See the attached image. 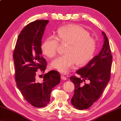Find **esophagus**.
Segmentation results:
<instances>
[{"label": "esophagus", "mask_w": 121, "mask_h": 121, "mask_svg": "<svg viewBox=\"0 0 121 121\" xmlns=\"http://www.w3.org/2000/svg\"><path fill=\"white\" fill-rule=\"evenodd\" d=\"M61 79L62 80H66L67 79V78L65 77V76H64V75H61Z\"/></svg>", "instance_id": "esophagus-1"}]
</instances>
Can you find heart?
Returning <instances> with one entry per match:
<instances>
[{"mask_svg":"<svg viewBox=\"0 0 121 121\" xmlns=\"http://www.w3.org/2000/svg\"><path fill=\"white\" fill-rule=\"evenodd\" d=\"M67 43L65 54L57 57L51 63L52 68L66 73L76 63L78 66L86 64L92 58L96 49V43L89 33L81 26L69 24L59 28L57 36H49L43 42V53L49 58L56 56L59 46Z\"/></svg>","mask_w":121,"mask_h":121,"instance_id":"1","label":"heart"}]
</instances>
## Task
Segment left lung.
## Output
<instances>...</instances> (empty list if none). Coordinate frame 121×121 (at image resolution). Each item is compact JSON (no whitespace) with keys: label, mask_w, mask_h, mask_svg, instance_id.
Masks as SVG:
<instances>
[{"label":"left lung","mask_w":121,"mask_h":121,"mask_svg":"<svg viewBox=\"0 0 121 121\" xmlns=\"http://www.w3.org/2000/svg\"><path fill=\"white\" fill-rule=\"evenodd\" d=\"M103 36V45L98 55L87 65L76 71L80 77L71 76L70 79L75 84L71 104L79 110L90 108L100 97L110 77L112 55L105 33ZM88 81L89 83H84Z\"/></svg>","instance_id":"obj_1"}]
</instances>
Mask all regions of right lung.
Returning a JSON list of instances; mask_svg holds the SVG:
<instances>
[{"instance_id": "1", "label": "right lung", "mask_w": 121, "mask_h": 121, "mask_svg": "<svg viewBox=\"0 0 121 121\" xmlns=\"http://www.w3.org/2000/svg\"><path fill=\"white\" fill-rule=\"evenodd\" d=\"M49 22L38 20L26 26L18 37L13 55L17 86L27 102L36 108L49 103L52 89L60 81V75L55 70L44 74L42 81L36 79L37 70L44 72L47 64L42 56L41 45Z\"/></svg>"}]
</instances>
